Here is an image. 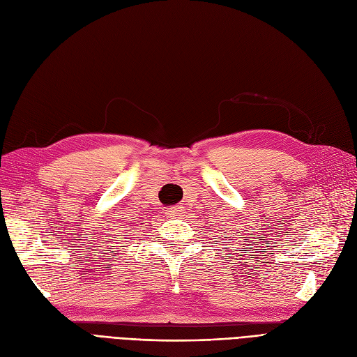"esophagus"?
I'll return each mask as SVG.
<instances>
[{
    "label": "esophagus",
    "instance_id": "obj_1",
    "mask_svg": "<svg viewBox=\"0 0 357 357\" xmlns=\"http://www.w3.org/2000/svg\"><path fill=\"white\" fill-rule=\"evenodd\" d=\"M165 213H167V215L168 218H178V215H181V208L180 207H168L167 210H165Z\"/></svg>",
    "mask_w": 357,
    "mask_h": 357
}]
</instances>
